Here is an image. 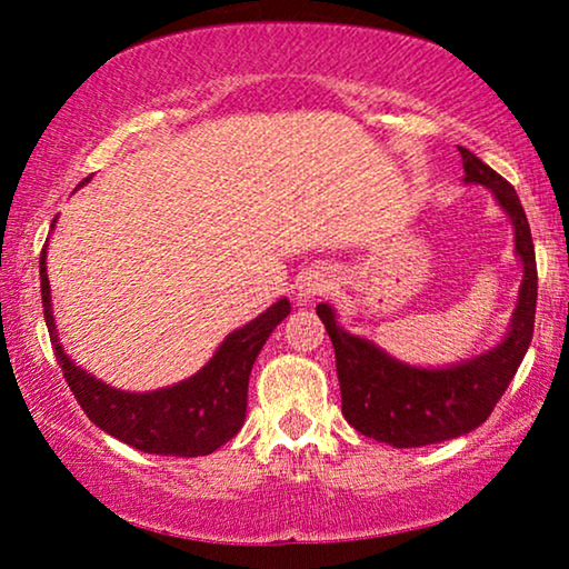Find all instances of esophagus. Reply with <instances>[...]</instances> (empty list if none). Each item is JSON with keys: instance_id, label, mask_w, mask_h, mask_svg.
Listing matches in <instances>:
<instances>
[{"instance_id": "esophagus-1", "label": "esophagus", "mask_w": 569, "mask_h": 569, "mask_svg": "<svg viewBox=\"0 0 569 569\" xmlns=\"http://www.w3.org/2000/svg\"><path fill=\"white\" fill-rule=\"evenodd\" d=\"M326 290H329V279H326L321 271H306V274L298 279V298L302 302L313 300L316 295H323Z\"/></svg>"}]
</instances>
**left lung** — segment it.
Masks as SVG:
<instances>
[{
  "instance_id": "1",
  "label": "left lung",
  "mask_w": 569,
  "mask_h": 569,
  "mask_svg": "<svg viewBox=\"0 0 569 569\" xmlns=\"http://www.w3.org/2000/svg\"><path fill=\"white\" fill-rule=\"evenodd\" d=\"M458 152L463 158V183L485 186L492 191L497 204L512 222L523 279L505 337L469 360L446 368H419L396 360L376 341L341 329L337 310L329 302H318L316 308L337 355L341 415L365 438L388 442L393 448H422L453 440L487 422L523 362L533 337L539 277L523 204L516 189L477 154L466 147H458Z\"/></svg>"
}]
</instances>
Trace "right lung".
<instances>
[{
  "instance_id": "1",
  "label": "right lung",
  "mask_w": 569,
  "mask_h": 569,
  "mask_svg": "<svg viewBox=\"0 0 569 569\" xmlns=\"http://www.w3.org/2000/svg\"><path fill=\"white\" fill-rule=\"evenodd\" d=\"M88 181L90 178H84L80 186ZM53 224H57V217H53L51 230ZM46 248H49V240L41 251L46 329H49L61 372H64L74 399L80 401L90 422H96L100 430L131 448L158 456H209L236 438L246 422L251 368L261 347L267 345L269 333L290 313V300L279 298L253 321L228 333L204 368L193 372L191 378L158 388V391H121V388L108 386L100 378L90 376L88 370H82L61 347L51 308Z\"/></svg>"
}]
</instances>
